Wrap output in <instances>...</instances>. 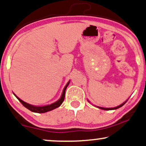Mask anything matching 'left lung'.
<instances>
[{
	"instance_id": "8db88e82",
	"label": "left lung",
	"mask_w": 146,
	"mask_h": 146,
	"mask_svg": "<svg viewBox=\"0 0 146 146\" xmlns=\"http://www.w3.org/2000/svg\"><path fill=\"white\" fill-rule=\"evenodd\" d=\"M126 102H125L124 103H123L122 104H121V105H120V106H117V107H114V108H101V107H98V108H100V109H102V110H114V109H117V108H120V107H121V106H122L123 105H124V104L126 103Z\"/></svg>"
}]
</instances>
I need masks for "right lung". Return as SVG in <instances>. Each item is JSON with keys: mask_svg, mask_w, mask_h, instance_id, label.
I'll list each match as a JSON object with an SVG mask.
<instances>
[{"mask_svg": "<svg viewBox=\"0 0 146 146\" xmlns=\"http://www.w3.org/2000/svg\"><path fill=\"white\" fill-rule=\"evenodd\" d=\"M69 84V82L67 84L66 86L65 87L64 89H63L62 95H61L60 99H59L58 101H57V102H54V103L50 104V105H47V106H34L30 105V104L26 103V102H24L23 100H22L21 99H20L19 98L17 97L15 94H14V95L16 96V97L18 98V100L21 102V103L22 104V105H23L24 107L28 108V110H30V111L36 112V113H44V112L50 111V110H52L53 109H55V108L59 107V106H61V104L63 103V100H64L65 90H66L67 86H68Z\"/></svg>", "mask_w": 146, "mask_h": 146, "instance_id": "right-lung-1", "label": "right lung"}]
</instances>
